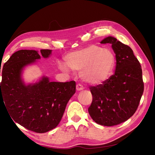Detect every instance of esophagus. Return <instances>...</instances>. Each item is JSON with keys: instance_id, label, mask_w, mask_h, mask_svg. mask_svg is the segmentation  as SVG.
<instances>
[{"instance_id": "34e87169", "label": "esophagus", "mask_w": 155, "mask_h": 155, "mask_svg": "<svg viewBox=\"0 0 155 155\" xmlns=\"http://www.w3.org/2000/svg\"><path fill=\"white\" fill-rule=\"evenodd\" d=\"M83 89V87L81 85H80V84H78V85H76V90L78 91H82Z\"/></svg>"}]
</instances>
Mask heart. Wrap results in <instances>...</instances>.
Listing matches in <instances>:
<instances>
[{
	"mask_svg": "<svg viewBox=\"0 0 155 155\" xmlns=\"http://www.w3.org/2000/svg\"><path fill=\"white\" fill-rule=\"evenodd\" d=\"M65 64L60 65L67 71V67L80 72V77L91 85H100L109 79L114 71L116 57L113 51L96 45L68 54L64 58Z\"/></svg>",
	"mask_w": 155,
	"mask_h": 155,
	"instance_id": "heart-1",
	"label": "heart"
}]
</instances>
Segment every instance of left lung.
<instances>
[{
	"mask_svg": "<svg viewBox=\"0 0 155 155\" xmlns=\"http://www.w3.org/2000/svg\"><path fill=\"white\" fill-rule=\"evenodd\" d=\"M116 54L115 72L108 80L89 87L92 95L88 113L97 124L113 126L130 118L137 110L143 92L142 70L129 46L114 37H106Z\"/></svg>",
	"mask_w": 155,
	"mask_h": 155,
	"instance_id": "8db88e82",
	"label": "left lung"
}]
</instances>
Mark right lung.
Listing matches in <instances>:
<instances>
[{"mask_svg": "<svg viewBox=\"0 0 155 155\" xmlns=\"http://www.w3.org/2000/svg\"><path fill=\"white\" fill-rule=\"evenodd\" d=\"M51 51L44 49L41 53L46 58ZM40 58L35 50H21L12 55L2 68L0 101L3 100L13 121L35 133H44L59 124L76 92V82H50L43 77L38 83L25 85L21 78L22 70Z\"/></svg>", "mask_w": 155, "mask_h": 155, "instance_id": "1", "label": "right lung"}]
</instances>
